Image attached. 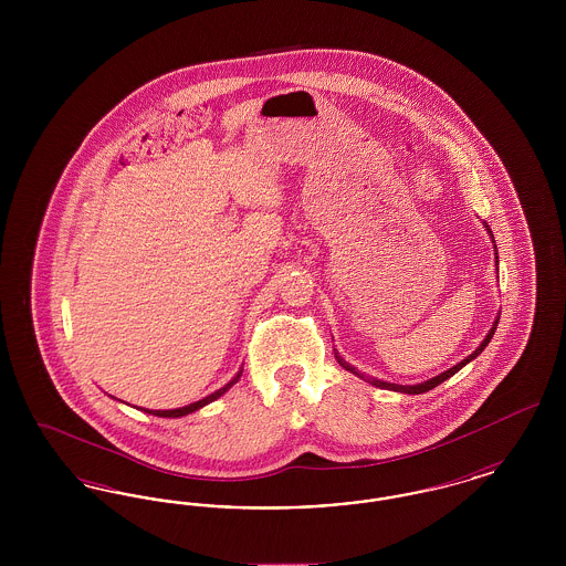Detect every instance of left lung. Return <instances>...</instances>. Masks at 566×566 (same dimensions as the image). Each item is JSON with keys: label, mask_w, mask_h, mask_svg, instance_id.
Here are the masks:
<instances>
[{"label": "left lung", "mask_w": 566, "mask_h": 566, "mask_svg": "<svg viewBox=\"0 0 566 566\" xmlns=\"http://www.w3.org/2000/svg\"><path fill=\"white\" fill-rule=\"evenodd\" d=\"M488 227V224H485ZM490 231V229H488ZM492 233V231H490ZM499 259V256H496ZM499 263V261H496ZM496 324H499V321L496 323L492 324V328H490V333L485 335L484 342L480 344V348L478 350L473 352V354H469L464 360H460L458 365H454L452 369H448V371H443L441 376L432 377V379H429V381H424V384H416V386H399V384H388V381H381V379H376V377H367L365 374H360L358 369H354L352 367L350 363H346L342 356H339V352L335 350V358H337V363L346 369V371H350V374H354V376L360 377V379H365V381H369V384H374V386H377V388H386V390H395V392H405V395H422V392H429V390H432L434 386H439L441 381H446L448 377L454 376V374H458L469 360H473L475 356H480L482 352H484L485 346L490 344V339H492V335H494V331H496Z\"/></svg>", "instance_id": "1"}]
</instances>
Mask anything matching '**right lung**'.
I'll list each match as a JSON object with an SVG mask.
<instances>
[{
    "label": "right lung",
    "mask_w": 566,
    "mask_h": 566,
    "mask_svg": "<svg viewBox=\"0 0 566 566\" xmlns=\"http://www.w3.org/2000/svg\"><path fill=\"white\" fill-rule=\"evenodd\" d=\"M240 376H242V371H240L238 376L233 377L224 388L216 390V392H212L210 397H206V399H201V401H197V403H190L187 405V407H180V409H163V411L161 409H159V411H157V409H155V411H153V409H144V411H148V413H153V416H161V418H180V416H187L190 411H197V409H201L203 405L212 403V401H216L218 397H222V395H224V392H227V390H229V388L240 379Z\"/></svg>",
    "instance_id": "obj_1"
}]
</instances>
